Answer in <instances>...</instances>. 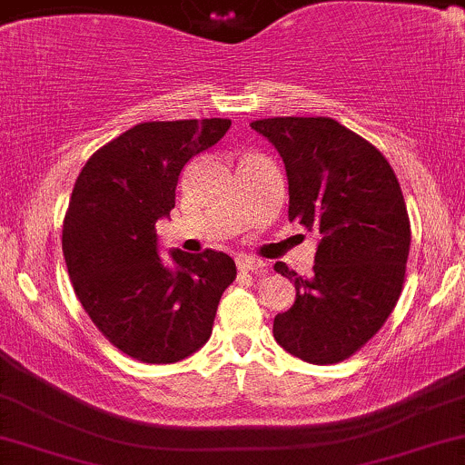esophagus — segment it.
Returning a JSON list of instances; mask_svg holds the SVG:
<instances>
[{
  "label": "esophagus",
  "mask_w": 465,
  "mask_h": 465,
  "mask_svg": "<svg viewBox=\"0 0 465 465\" xmlns=\"http://www.w3.org/2000/svg\"><path fill=\"white\" fill-rule=\"evenodd\" d=\"M236 264H238V269H241V272H252V273L264 272V269H267V264H264L262 260L252 258V256H238Z\"/></svg>",
  "instance_id": "esophagus-1"
}]
</instances>
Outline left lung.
<instances>
[{
    "mask_svg": "<svg viewBox=\"0 0 465 465\" xmlns=\"http://www.w3.org/2000/svg\"><path fill=\"white\" fill-rule=\"evenodd\" d=\"M252 127L273 143L289 178V221L320 233L313 275L284 262L295 302L273 338L309 364H338L384 326L411 249L404 193L384 154L329 116H273Z\"/></svg>",
    "mask_w": 465,
    "mask_h": 465,
    "instance_id": "obj_1",
    "label": "left lung"
}]
</instances>
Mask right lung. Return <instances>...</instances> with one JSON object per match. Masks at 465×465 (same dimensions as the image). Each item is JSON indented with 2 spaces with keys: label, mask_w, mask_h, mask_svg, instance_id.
I'll use <instances>...</instances> for the list:
<instances>
[{
  "label": "right lung",
  "mask_w": 465,
  "mask_h": 465,
  "mask_svg": "<svg viewBox=\"0 0 465 465\" xmlns=\"http://www.w3.org/2000/svg\"><path fill=\"white\" fill-rule=\"evenodd\" d=\"M229 119L147 121L94 152L64 218L65 267L81 307L114 349L143 364H174L212 335L236 262L205 249L158 258L156 221L176 205L192 156L216 145Z\"/></svg>",
  "instance_id": "obj_1"
}]
</instances>
